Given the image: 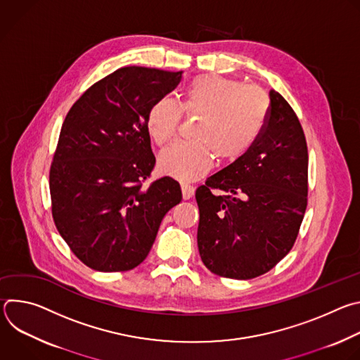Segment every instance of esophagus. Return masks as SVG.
I'll return each mask as SVG.
<instances>
[{
  "label": "esophagus",
  "mask_w": 360,
  "mask_h": 360,
  "mask_svg": "<svg viewBox=\"0 0 360 360\" xmlns=\"http://www.w3.org/2000/svg\"><path fill=\"white\" fill-rule=\"evenodd\" d=\"M181 189H182V196H184V199H189V198H192L193 193H195V188L191 186V185H188V184H182V185H181Z\"/></svg>",
  "instance_id": "esophagus-1"
}]
</instances>
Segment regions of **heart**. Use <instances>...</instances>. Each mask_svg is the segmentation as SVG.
<instances>
[{
	"label": "heart",
	"mask_w": 360,
	"mask_h": 360,
	"mask_svg": "<svg viewBox=\"0 0 360 360\" xmlns=\"http://www.w3.org/2000/svg\"><path fill=\"white\" fill-rule=\"evenodd\" d=\"M269 108L264 91L217 74L196 77L176 105L160 98L146 114V129L158 145L169 142L178 129L181 111L199 117L191 142H175L158 158L164 175L178 181H195L207 174L214 155L221 161H235L259 138Z\"/></svg>",
	"instance_id": "1"
}]
</instances>
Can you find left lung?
I'll use <instances>...</instances> for the list:
<instances>
[{"mask_svg": "<svg viewBox=\"0 0 360 360\" xmlns=\"http://www.w3.org/2000/svg\"><path fill=\"white\" fill-rule=\"evenodd\" d=\"M264 129L235 162L196 189L198 249L212 274L252 279L292 249L307 205V146L286 99L269 91ZM212 188L226 195H214Z\"/></svg>", "mask_w": 360, "mask_h": 360, "instance_id": "1", "label": "left lung"}]
</instances>
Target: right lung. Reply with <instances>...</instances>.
Here are the masks:
<instances>
[{
    "mask_svg": "<svg viewBox=\"0 0 360 360\" xmlns=\"http://www.w3.org/2000/svg\"><path fill=\"white\" fill-rule=\"evenodd\" d=\"M181 77L120 68L89 86L65 117L49 171L53 218L94 271L124 272L143 262L165 214L182 199L169 176L143 185L155 165L146 114Z\"/></svg>",
    "mask_w": 360,
    "mask_h": 360,
    "instance_id": "add662e5",
    "label": "right lung"
}]
</instances>
